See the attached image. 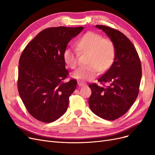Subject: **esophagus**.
Returning a JSON list of instances; mask_svg holds the SVG:
<instances>
[{
    "instance_id": "esophagus-1",
    "label": "esophagus",
    "mask_w": 155,
    "mask_h": 155,
    "mask_svg": "<svg viewBox=\"0 0 155 155\" xmlns=\"http://www.w3.org/2000/svg\"><path fill=\"white\" fill-rule=\"evenodd\" d=\"M78 85H79V87H83V86L87 85L86 83H83L82 81H78Z\"/></svg>"
}]
</instances>
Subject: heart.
Masks as SVG:
<instances>
[{
    "label": "heart",
    "instance_id": "b5f03b06",
    "mask_svg": "<svg viewBox=\"0 0 155 155\" xmlns=\"http://www.w3.org/2000/svg\"><path fill=\"white\" fill-rule=\"evenodd\" d=\"M77 50L81 54H88L87 67L79 68L72 73V77L79 81H91L97 72H105L113 64L116 58V46L109 38L96 32L87 31L76 43ZM64 59L70 68H75L78 63L77 50L67 48L64 51Z\"/></svg>",
    "mask_w": 155,
    "mask_h": 155
}]
</instances>
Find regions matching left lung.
I'll use <instances>...</instances> for the list:
<instances>
[{
	"instance_id": "left-lung-1",
	"label": "left lung",
	"mask_w": 155,
	"mask_h": 155,
	"mask_svg": "<svg viewBox=\"0 0 155 155\" xmlns=\"http://www.w3.org/2000/svg\"><path fill=\"white\" fill-rule=\"evenodd\" d=\"M114 42L116 58L110 68L98 79L100 87L92 83V94L88 99L91 110L107 120H114L129 110L138 95L142 65L133 44L123 33L110 27L96 25Z\"/></svg>"
}]
</instances>
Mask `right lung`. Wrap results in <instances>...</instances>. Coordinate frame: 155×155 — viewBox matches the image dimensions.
<instances>
[{
	"label": "right lung",
	"mask_w": 155,
	"mask_h": 155,
	"mask_svg": "<svg viewBox=\"0 0 155 155\" xmlns=\"http://www.w3.org/2000/svg\"><path fill=\"white\" fill-rule=\"evenodd\" d=\"M84 28H48L27 45L18 62L17 87L29 113L36 120L51 123L66 112L69 97L75 91L76 79L64 80V51L68 43Z\"/></svg>",
	"instance_id": "add662e5"
}]
</instances>
